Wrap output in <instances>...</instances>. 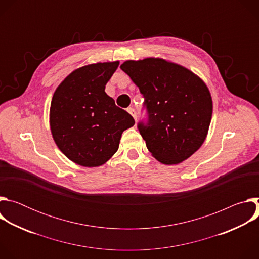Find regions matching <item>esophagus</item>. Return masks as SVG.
Segmentation results:
<instances>
[{
    "mask_svg": "<svg viewBox=\"0 0 259 259\" xmlns=\"http://www.w3.org/2000/svg\"><path fill=\"white\" fill-rule=\"evenodd\" d=\"M127 112L133 117V119L135 120V121H137V114H136V112H135V109L134 108H132V107H129V108H127Z\"/></svg>",
    "mask_w": 259,
    "mask_h": 259,
    "instance_id": "esophagus-1",
    "label": "esophagus"
}]
</instances>
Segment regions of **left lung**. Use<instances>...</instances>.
Masks as SVG:
<instances>
[{"label": "left lung", "instance_id": "obj_1", "mask_svg": "<svg viewBox=\"0 0 259 259\" xmlns=\"http://www.w3.org/2000/svg\"><path fill=\"white\" fill-rule=\"evenodd\" d=\"M120 67L144 97L149 122L139 123L138 129L152 156L165 165L189 159L204 143L212 118L205 82L163 58L127 60Z\"/></svg>", "mask_w": 259, "mask_h": 259}]
</instances>
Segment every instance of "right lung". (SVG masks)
<instances>
[{"instance_id":"right-lung-1","label":"right lung","mask_w":259,"mask_h":259,"mask_svg":"<svg viewBox=\"0 0 259 259\" xmlns=\"http://www.w3.org/2000/svg\"><path fill=\"white\" fill-rule=\"evenodd\" d=\"M119 61L97 62L71 71L56 88L50 129L58 149L73 163L98 167L119 149L122 133L135 122L116 105L105 85Z\"/></svg>"}]
</instances>
